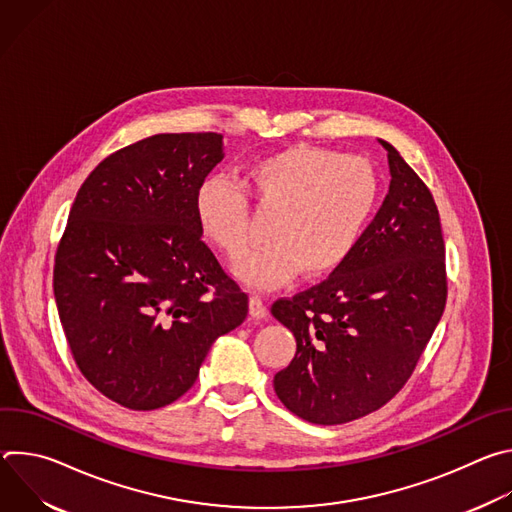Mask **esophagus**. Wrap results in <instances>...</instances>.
Instances as JSON below:
<instances>
[{
    "label": "esophagus",
    "mask_w": 512,
    "mask_h": 512,
    "mask_svg": "<svg viewBox=\"0 0 512 512\" xmlns=\"http://www.w3.org/2000/svg\"><path fill=\"white\" fill-rule=\"evenodd\" d=\"M249 314H251V318H257V320L267 316V306H265V302L259 296H251V300H249Z\"/></svg>",
    "instance_id": "1"
}]
</instances>
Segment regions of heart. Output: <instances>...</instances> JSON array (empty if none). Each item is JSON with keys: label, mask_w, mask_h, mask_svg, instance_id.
I'll return each instance as SVG.
<instances>
[{"label": "heart", "mask_w": 512, "mask_h": 512, "mask_svg": "<svg viewBox=\"0 0 512 512\" xmlns=\"http://www.w3.org/2000/svg\"><path fill=\"white\" fill-rule=\"evenodd\" d=\"M245 190L275 212L267 243L247 253L235 267L253 289H277L302 271L318 277L340 267L358 245L379 200V176L371 162L314 145L257 158L245 168ZM194 214L202 235L229 257L247 243V200L225 176L204 178L194 194Z\"/></svg>", "instance_id": "obj_1"}]
</instances>
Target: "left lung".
<instances>
[{"instance_id":"obj_1","label":"left lung","mask_w":512,"mask_h":512,"mask_svg":"<svg viewBox=\"0 0 512 512\" xmlns=\"http://www.w3.org/2000/svg\"><path fill=\"white\" fill-rule=\"evenodd\" d=\"M391 184L350 257L271 314L296 336L273 377L281 403L318 425L369 415L411 377L446 308V249L431 192L385 139Z\"/></svg>"}]
</instances>
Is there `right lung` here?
I'll return each mask as SVG.
<instances>
[{
	"label": "right lung",
	"mask_w": 512,
	"mask_h": 512,
	"mask_svg": "<svg viewBox=\"0 0 512 512\" xmlns=\"http://www.w3.org/2000/svg\"><path fill=\"white\" fill-rule=\"evenodd\" d=\"M225 158L218 133H160L105 158L83 182L56 251L58 316L85 379L150 411L196 381L249 298L202 241L198 184Z\"/></svg>",
	"instance_id": "right-lung-1"
}]
</instances>
